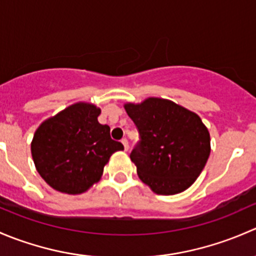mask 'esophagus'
<instances>
[{
  "label": "esophagus",
  "mask_w": 256,
  "mask_h": 256,
  "mask_svg": "<svg viewBox=\"0 0 256 256\" xmlns=\"http://www.w3.org/2000/svg\"><path fill=\"white\" fill-rule=\"evenodd\" d=\"M121 142H122V144H124V148H125V151H128V141L126 140V138H122V140H121Z\"/></svg>",
  "instance_id": "obj_1"
}]
</instances>
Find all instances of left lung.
Returning <instances> with one entry per match:
<instances>
[{"instance_id":"left-lung-1","label":"left lung","mask_w":256,"mask_h":256,"mask_svg":"<svg viewBox=\"0 0 256 256\" xmlns=\"http://www.w3.org/2000/svg\"><path fill=\"white\" fill-rule=\"evenodd\" d=\"M125 110L140 135L130 154L140 180L164 196L192 186L210 154L208 128L200 116L160 98L126 104Z\"/></svg>"}]
</instances>
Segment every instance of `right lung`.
I'll return each mask as SVG.
<instances>
[{"instance_id":"obj_1","label":"right lung","mask_w":256,"mask_h":256,"mask_svg":"<svg viewBox=\"0 0 256 256\" xmlns=\"http://www.w3.org/2000/svg\"><path fill=\"white\" fill-rule=\"evenodd\" d=\"M100 109L78 102L46 120L33 136L30 151L40 177L54 190L79 194L100 180L110 156L124 150L98 121Z\"/></svg>"}]
</instances>
